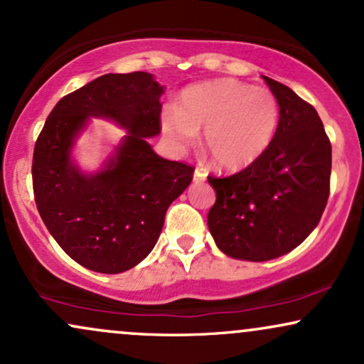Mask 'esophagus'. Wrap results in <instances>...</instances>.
I'll list each match as a JSON object with an SVG mask.
<instances>
[{
	"mask_svg": "<svg viewBox=\"0 0 364 364\" xmlns=\"http://www.w3.org/2000/svg\"><path fill=\"white\" fill-rule=\"evenodd\" d=\"M205 176H207L205 169L196 168V169H195V173H193V181H195V183H202V181H205Z\"/></svg>",
	"mask_w": 364,
	"mask_h": 364,
	"instance_id": "1",
	"label": "esophagus"
}]
</instances>
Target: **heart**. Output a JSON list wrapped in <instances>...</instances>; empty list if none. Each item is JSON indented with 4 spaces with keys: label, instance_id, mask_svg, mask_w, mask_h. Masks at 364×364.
<instances>
[{
    "label": "heart",
    "instance_id": "b5f03b06",
    "mask_svg": "<svg viewBox=\"0 0 364 364\" xmlns=\"http://www.w3.org/2000/svg\"><path fill=\"white\" fill-rule=\"evenodd\" d=\"M277 124L279 104L272 92L235 78L186 87L176 109L161 116V132L174 152L195 145L196 132L203 129V149L223 171L257 162L272 144Z\"/></svg>",
    "mask_w": 364,
    "mask_h": 364
}]
</instances>
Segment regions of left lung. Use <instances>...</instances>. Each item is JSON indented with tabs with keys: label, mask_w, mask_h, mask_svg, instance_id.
<instances>
[{
	"label": "left lung",
	"mask_w": 364,
	"mask_h": 364,
	"mask_svg": "<svg viewBox=\"0 0 364 364\" xmlns=\"http://www.w3.org/2000/svg\"><path fill=\"white\" fill-rule=\"evenodd\" d=\"M263 80L279 104L269 150L232 176H208L217 195L208 231L220 252L248 262L282 257L310 236L327 205L332 169V147L315 107L289 87Z\"/></svg>",
	"instance_id": "8db88e82"
}]
</instances>
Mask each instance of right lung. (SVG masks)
Instances as JSON below:
<instances>
[{
  "label": "right lung",
  "mask_w": 364,
  "mask_h": 364,
  "mask_svg": "<svg viewBox=\"0 0 364 364\" xmlns=\"http://www.w3.org/2000/svg\"><path fill=\"white\" fill-rule=\"evenodd\" d=\"M164 87L152 73H107L65 95L36 141L32 181L46 228L85 269L119 274L156 246L168 207L193 179V168L159 157L149 139L161 133ZM90 117L127 135L102 168L83 171L73 157Z\"/></svg>",
  "instance_id": "right-lung-1"
}]
</instances>
